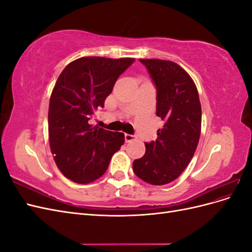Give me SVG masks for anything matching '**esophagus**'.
<instances>
[{"label":"esophagus","mask_w":252,"mask_h":252,"mask_svg":"<svg viewBox=\"0 0 252 252\" xmlns=\"http://www.w3.org/2000/svg\"><path fill=\"white\" fill-rule=\"evenodd\" d=\"M135 139V135L133 134H129V133H125V141L126 142H131Z\"/></svg>","instance_id":"esophagus-1"}]
</instances>
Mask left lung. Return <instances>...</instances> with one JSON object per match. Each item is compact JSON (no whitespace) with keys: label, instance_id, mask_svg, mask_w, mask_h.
Returning <instances> with one entry per match:
<instances>
[{"label":"left lung","instance_id":"left-lung-1","mask_svg":"<svg viewBox=\"0 0 252 252\" xmlns=\"http://www.w3.org/2000/svg\"><path fill=\"white\" fill-rule=\"evenodd\" d=\"M157 89V116L164 122L158 139L145 143L146 152L133 161L135 175L151 185L178 179L191 161L201 134L202 109L190 75L177 63L141 59Z\"/></svg>","mask_w":252,"mask_h":252}]
</instances>
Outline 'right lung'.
<instances>
[{"mask_svg":"<svg viewBox=\"0 0 252 252\" xmlns=\"http://www.w3.org/2000/svg\"><path fill=\"white\" fill-rule=\"evenodd\" d=\"M134 61L80 58L60 74L49 102V143L57 166L69 180L87 184L102 177L124 144V133L93 127L89 120Z\"/></svg>","mask_w":252,"mask_h":252,"instance_id":"right-lung-1","label":"right lung"}]
</instances>
